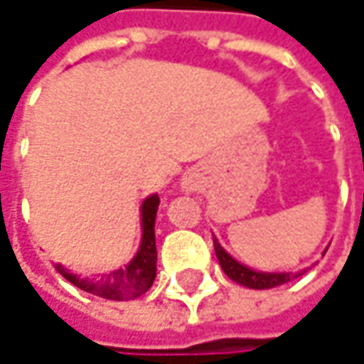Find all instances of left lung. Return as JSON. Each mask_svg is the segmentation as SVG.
<instances>
[{"label": "left lung", "instance_id": "1", "mask_svg": "<svg viewBox=\"0 0 364 364\" xmlns=\"http://www.w3.org/2000/svg\"><path fill=\"white\" fill-rule=\"evenodd\" d=\"M214 249H216V257L220 262V267L230 280H235L237 284L247 287V289L255 290H266L274 289V287H280V284H287L292 278H296L299 274H264V272H253L249 267L241 266L237 259H232L225 249L220 247V243L214 239Z\"/></svg>", "mask_w": 364, "mask_h": 364}]
</instances>
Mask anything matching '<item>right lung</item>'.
<instances>
[{
	"label": "right lung",
	"instance_id": "obj_1",
	"mask_svg": "<svg viewBox=\"0 0 364 364\" xmlns=\"http://www.w3.org/2000/svg\"><path fill=\"white\" fill-rule=\"evenodd\" d=\"M161 198L159 196H150L146 202L141 203V245H139L138 255L132 259V264L125 269L111 272L107 276H102L100 280H84L77 278L74 274L65 272L63 267L57 266L61 272V276L65 280H70L72 284L80 287L86 292H92L102 299H113V301H123V299H134L144 294L146 290L152 287L154 278H156V235H154V218H156V210H159Z\"/></svg>",
	"mask_w": 364,
	"mask_h": 364
}]
</instances>
